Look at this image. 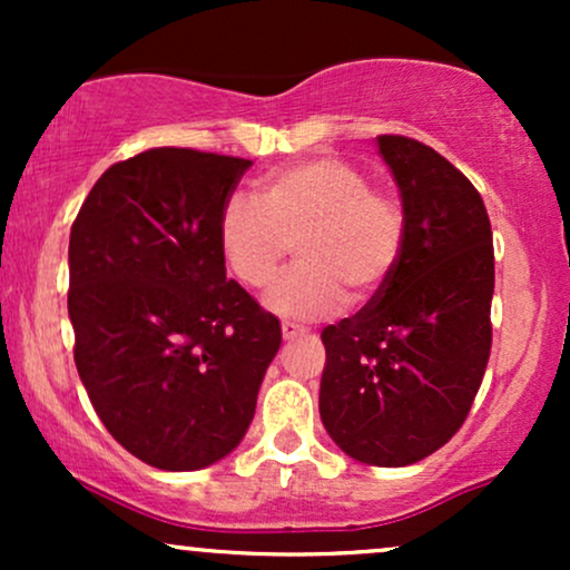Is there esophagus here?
<instances>
[{
    "label": "esophagus",
    "mask_w": 570,
    "mask_h": 570,
    "mask_svg": "<svg viewBox=\"0 0 570 570\" xmlns=\"http://www.w3.org/2000/svg\"><path fill=\"white\" fill-rule=\"evenodd\" d=\"M281 335H284V340L299 337V335H305V326H299L294 322H284V324H281Z\"/></svg>",
    "instance_id": "1"
}]
</instances>
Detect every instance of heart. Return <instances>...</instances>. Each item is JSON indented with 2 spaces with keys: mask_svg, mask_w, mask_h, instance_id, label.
<instances>
[{
  "mask_svg": "<svg viewBox=\"0 0 570 570\" xmlns=\"http://www.w3.org/2000/svg\"><path fill=\"white\" fill-rule=\"evenodd\" d=\"M404 235L402 203L330 155L267 171L259 200L230 195L217 225L222 257L248 289H267L294 244L299 265L271 294L273 311L294 318L330 316L343 299L362 307L381 297Z\"/></svg>",
  "mask_w": 570,
  "mask_h": 570,
  "instance_id": "heart-1",
  "label": "heart"
}]
</instances>
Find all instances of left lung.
Masks as SVG:
<instances>
[{"label":"left lung","mask_w":570,"mask_h":570,"mask_svg":"<svg viewBox=\"0 0 570 570\" xmlns=\"http://www.w3.org/2000/svg\"><path fill=\"white\" fill-rule=\"evenodd\" d=\"M402 195V259L377 299L324 326V429L370 466H410L466 421L493 326V233L472 181L426 144L377 136Z\"/></svg>","instance_id":"1"}]
</instances>
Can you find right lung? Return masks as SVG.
<instances>
[{
	"label": "right lung",
	"mask_w": 570,
	"mask_h": 570,
	"mask_svg": "<svg viewBox=\"0 0 570 570\" xmlns=\"http://www.w3.org/2000/svg\"><path fill=\"white\" fill-rule=\"evenodd\" d=\"M252 160L158 147L115 163L69 235L75 364L130 455L195 472L233 453L281 324L227 281L219 212Z\"/></svg>",
	"instance_id": "right-lung-1"
}]
</instances>
